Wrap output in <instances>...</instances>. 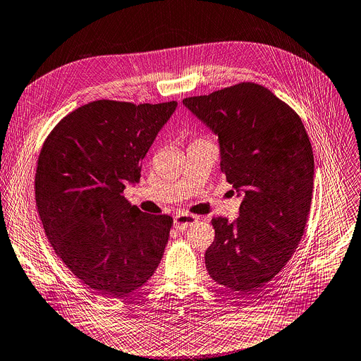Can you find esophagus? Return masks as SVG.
I'll list each match as a JSON object with an SVG mask.
<instances>
[{
	"mask_svg": "<svg viewBox=\"0 0 361 361\" xmlns=\"http://www.w3.org/2000/svg\"><path fill=\"white\" fill-rule=\"evenodd\" d=\"M195 221H197V216L187 214V213H178L174 217V224L177 228H180V231H185L188 226H191Z\"/></svg>",
	"mask_w": 361,
	"mask_h": 361,
	"instance_id": "esophagus-1",
	"label": "esophagus"
}]
</instances>
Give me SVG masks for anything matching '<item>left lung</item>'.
<instances>
[{
    "instance_id": "1",
    "label": "left lung",
    "mask_w": 361,
    "mask_h": 361,
    "mask_svg": "<svg viewBox=\"0 0 361 361\" xmlns=\"http://www.w3.org/2000/svg\"><path fill=\"white\" fill-rule=\"evenodd\" d=\"M183 105L217 135L220 169L242 195L235 221L212 220L207 272L219 285L250 293L282 271L304 235L314 188L308 134L285 102L250 82L185 97Z\"/></svg>"
}]
</instances>
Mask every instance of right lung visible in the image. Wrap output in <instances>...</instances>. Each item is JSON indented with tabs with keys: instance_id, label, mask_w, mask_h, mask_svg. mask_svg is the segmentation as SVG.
Returning <instances> with one entry per match:
<instances>
[{
	"instance_id": "right-lung-1",
	"label": "right lung",
	"mask_w": 361,
	"mask_h": 361,
	"mask_svg": "<svg viewBox=\"0 0 361 361\" xmlns=\"http://www.w3.org/2000/svg\"><path fill=\"white\" fill-rule=\"evenodd\" d=\"M177 102L94 101L64 116L43 144L36 203L57 256L106 298L126 297L158 268L173 217L123 197Z\"/></svg>"
}]
</instances>
